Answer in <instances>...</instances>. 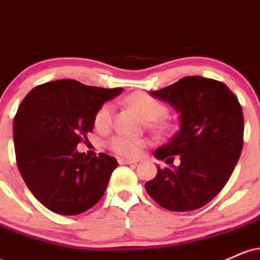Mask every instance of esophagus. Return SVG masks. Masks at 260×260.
<instances>
[{"label": "esophagus", "mask_w": 260, "mask_h": 260, "mask_svg": "<svg viewBox=\"0 0 260 260\" xmlns=\"http://www.w3.org/2000/svg\"><path fill=\"white\" fill-rule=\"evenodd\" d=\"M118 162L121 165H131V164H137L138 160H129V159H118Z\"/></svg>", "instance_id": "1"}]
</instances>
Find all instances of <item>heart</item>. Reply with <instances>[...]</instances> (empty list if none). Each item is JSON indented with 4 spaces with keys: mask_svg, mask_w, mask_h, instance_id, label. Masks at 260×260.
<instances>
[{
    "mask_svg": "<svg viewBox=\"0 0 260 260\" xmlns=\"http://www.w3.org/2000/svg\"><path fill=\"white\" fill-rule=\"evenodd\" d=\"M128 103L136 107L145 120L150 121L151 126L159 128L165 127V122L162 118L168 115V106L161 103L160 100L155 99L154 96H150L145 92H134L128 98ZM113 113H115V107L111 103L103 104L95 113V128L101 132L110 129V127L112 126ZM148 143V140L144 138H136V137L118 134V136H113L111 139L107 140L106 145L110 150L120 156L136 157L142 153L143 148L147 147Z\"/></svg>",
    "mask_w": 260,
    "mask_h": 260,
    "instance_id": "obj_1",
    "label": "heart"
}]
</instances>
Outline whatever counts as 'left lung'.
I'll return each instance as SVG.
<instances>
[{
  "label": "left lung",
  "instance_id": "8db88e82",
  "mask_svg": "<svg viewBox=\"0 0 260 260\" xmlns=\"http://www.w3.org/2000/svg\"><path fill=\"white\" fill-rule=\"evenodd\" d=\"M151 95L180 112L181 129L169 144L155 150L157 159L172 164L157 168L145 183L149 196L171 211L202 208L228 183L243 147L242 106L228 85L215 79L184 77Z\"/></svg>",
  "mask_w": 260,
  "mask_h": 260
}]
</instances>
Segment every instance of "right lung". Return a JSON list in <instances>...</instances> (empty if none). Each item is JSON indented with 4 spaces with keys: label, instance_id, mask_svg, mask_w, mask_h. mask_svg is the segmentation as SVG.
Segmentation results:
<instances>
[{
    "label": "right lung",
    "instance_id": "right-lung-1",
    "mask_svg": "<svg viewBox=\"0 0 260 260\" xmlns=\"http://www.w3.org/2000/svg\"><path fill=\"white\" fill-rule=\"evenodd\" d=\"M121 91L61 79L38 85L18 107L17 166L35 198L53 213L78 215L105 193L117 160L104 153L89 157L76 147L88 140L98 109Z\"/></svg>",
    "mask_w": 260,
    "mask_h": 260
}]
</instances>
